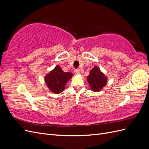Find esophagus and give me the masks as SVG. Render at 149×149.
<instances>
[{"mask_svg": "<svg viewBox=\"0 0 149 149\" xmlns=\"http://www.w3.org/2000/svg\"><path fill=\"white\" fill-rule=\"evenodd\" d=\"M74 72V73H75L76 74H79V73H80V71H79V70H75Z\"/></svg>", "mask_w": 149, "mask_h": 149, "instance_id": "34e87169", "label": "esophagus"}]
</instances>
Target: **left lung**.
<instances>
[{"mask_svg":"<svg viewBox=\"0 0 149 149\" xmlns=\"http://www.w3.org/2000/svg\"><path fill=\"white\" fill-rule=\"evenodd\" d=\"M107 77L97 66H94L87 76V81L91 89L94 92L101 91L107 83Z\"/></svg>","mask_w":149,"mask_h":149,"instance_id":"8db88e82","label":"left lung"}]
</instances>
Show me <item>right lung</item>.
Returning <instances> with one entry per match:
<instances>
[{"instance_id": "1", "label": "right lung", "mask_w": 149, "mask_h": 149, "mask_svg": "<svg viewBox=\"0 0 149 149\" xmlns=\"http://www.w3.org/2000/svg\"><path fill=\"white\" fill-rule=\"evenodd\" d=\"M73 74L70 72H65L59 65H56L45 76L44 79L49 91L60 94L63 91L66 84L71 79Z\"/></svg>"}]
</instances>
